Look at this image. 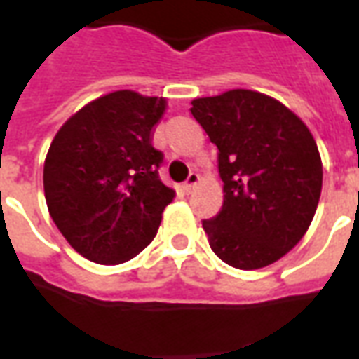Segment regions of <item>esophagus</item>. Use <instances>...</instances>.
<instances>
[{
	"label": "esophagus",
	"mask_w": 359,
	"mask_h": 359,
	"mask_svg": "<svg viewBox=\"0 0 359 359\" xmlns=\"http://www.w3.org/2000/svg\"><path fill=\"white\" fill-rule=\"evenodd\" d=\"M198 182H201V176H198L196 172H191L189 177H187V182L183 183V189L187 191V193H191V191L195 189L196 185H198Z\"/></svg>",
	"instance_id": "obj_1"
}]
</instances>
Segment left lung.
<instances>
[{
    "label": "left lung",
    "instance_id": "obj_1",
    "mask_svg": "<svg viewBox=\"0 0 359 359\" xmlns=\"http://www.w3.org/2000/svg\"><path fill=\"white\" fill-rule=\"evenodd\" d=\"M191 113L217 145L223 206L202 221L221 261L253 271L304 236L322 193V158L311 130L278 100L234 88L195 98Z\"/></svg>",
    "mask_w": 359,
    "mask_h": 359
}]
</instances>
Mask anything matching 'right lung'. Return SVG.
<instances>
[{
  "mask_svg": "<svg viewBox=\"0 0 359 359\" xmlns=\"http://www.w3.org/2000/svg\"><path fill=\"white\" fill-rule=\"evenodd\" d=\"M166 100L115 90L67 118L48 147V214L75 252L100 265L136 257L155 238L176 196L158 177L153 128Z\"/></svg>",
  "mask_w": 359,
  "mask_h": 359,
  "instance_id": "right-lung-1",
  "label": "right lung"
}]
</instances>
